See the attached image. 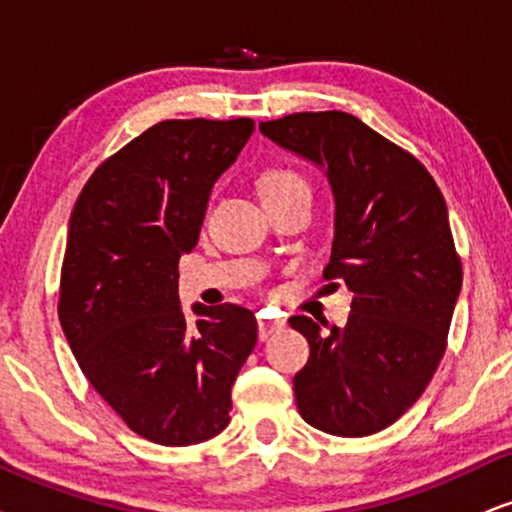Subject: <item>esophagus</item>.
Wrapping results in <instances>:
<instances>
[{"label":"esophagus","instance_id":"esophagus-1","mask_svg":"<svg viewBox=\"0 0 512 512\" xmlns=\"http://www.w3.org/2000/svg\"><path fill=\"white\" fill-rule=\"evenodd\" d=\"M281 326H283V321L267 319V316H257V333H260V340H267L269 335L278 331Z\"/></svg>","mask_w":512,"mask_h":512}]
</instances>
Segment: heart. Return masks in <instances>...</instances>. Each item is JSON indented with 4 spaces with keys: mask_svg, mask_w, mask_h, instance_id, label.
<instances>
[{
    "mask_svg": "<svg viewBox=\"0 0 512 512\" xmlns=\"http://www.w3.org/2000/svg\"><path fill=\"white\" fill-rule=\"evenodd\" d=\"M257 193L262 203H276V200L290 198L295 193H309L307 181L290 167H267L257 177Z\"/></svg>",
    "mask_w": 512,
    "mask_h": 512,
    "instance_id": "obj_1",
    "label": "heart"
}]
</instances>
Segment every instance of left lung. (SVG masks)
<instances>
[{
	"instance_id": "1",
	"label": "left lung",
	"mask_w": 512,
	"mask_h": 512,
	"mask_svg": "<svg viewBox=\"0 0 512 512\" xmlns=\"http://www.w3.org/2000/svg\"><path fill=\"white\" fill-rule=\"evenodd\" d=\"M260 132L326 172L335 238L323 278L352 290L345 328L288 319L309 342L297 411L328 435H373L416 404L444 357L463 283L444 196L423 163L349 113L283 115Z\"/></svg>"
}]
</instances>
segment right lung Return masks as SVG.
<instances>
[{
    "mask_svg": "<svg viewBox=\"0 0 512 512\" xmlns=\"http://www.w3.org/2000/svg\"><path fill=\"white\" fill-rule=\"evenodd\" d=\"M252 132L250 118L158 122L96 167L70 215L61 328L101 399L153 444L219 435L255 349L250 309L196 304L189 326L177 293L212 186Z\"/></svg>",
    "mask_w": 512,
    "mask_h": 512,
    "instance_id": "right-lung-1",
    "label": "right lung"
}]
</instances>
